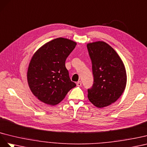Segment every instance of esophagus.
Wrapping results in <instances>:
<instances>
[{
  "label": "esophagus",
  "mask_w": 147,
  "mask_h": 147,
  "mask_svg": "<svg viewBox=\"0 0 147 147\" xmlns=\"http://www.w3.org/2000/svg\"><path fill=\"white\" fill-rule=\"evenodd\" d=\"M76 85H77V86H78V87H80V86H81V85H82V82H81V81H79V82H78L76 83Z\"/></svg>",
  "instance_id": "34e87169"
}]
</instances>
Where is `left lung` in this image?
<instances>
[{
  "instance_id": "obj_1",
  "label": "left lung",
  "mask_w": 147,
  "mask_h": 147,
  "mask_svg": "<svg viewBox=\"0 0 147 147\" xmlns=\"http://www.w3.org/2000/svg\"><path fill=\"white\" fill-rule=\"evenodd\" d=\"M94 84L88 90L89 101L98 108L109 106L122 95L126 86L125 66L118 54L103 41L87 44Z\"/></svg>"
}]
</instances>
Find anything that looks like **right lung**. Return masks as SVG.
<instances>
[{
	"label": "right lung",
	"mask_w": 147,
	"mask_h": 147,
	"mask_svg": "<svg viewBox=\"0 0 147 147\" xmlns=\"http://www.w3.org/2000/svg\"><path fill=\"white\" fill-rule=\"evenodd\" d=\"M76 45L73 40L59 37L42 46L32 56L28 66V82L40 101L55 105L76 86L65 66L67 57Z\"/></svg>",
	"instance_id": "right-lung-1"
}]
</instances>
